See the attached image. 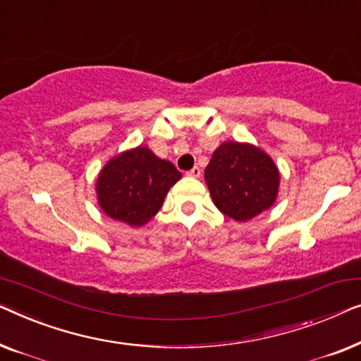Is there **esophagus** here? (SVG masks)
Masks as SVG:
<instances>
[{
    "label": "esophagus",
    "instance_id": "esophagus-1",
    "mask_svg": "<svg viewBox=\"0 0 361 361\" xmlns=\"http://www.w3.org/2000/svg\"><path fill=\"white\" fill-rule=\"evenodd\" d=\"M188 176H192V178H200L201 176V169L200 166H192V169L186 173Z\"/></svg>",
    "mask_w": 361,
    "mask_h": 361
}]
</instances>
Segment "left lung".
Wrapping results in <instances>:
<instances>
[{
  "instance_id": "8db88e82",
  "label": "left lung",
  "mask_w": 361,
  "mask_h": 361,
  "mask_svg": "<svg viewBox=\"0 0 361 361\" xmlns=\"http://www.w3.org/2000/svg\"><path fill=\"white\" fill-rule=\"evenodd\" d=\"M204 180L217 209L233 221L245 222L276 201L280 171L258 147L224 142L212 154Z\"/></svg>"
}]
</instances>
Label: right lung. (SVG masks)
Wrapping results in <instances>:
<instances>
[{"label": "right lung", "mask_w": 361, "mask_h": 361, "mask_svg": "<svg viewBox=\"0 0 361 361\" xmlns=\"http://www.w3.org/2000/svg\"><path fill=\"white\" fill-rule=\"evenodd\" d=\"M181 173L147 147H135L111 159L96 181L101 209L111 219L140 227L160 211L166 192Z\"/></svg>", "instance_id": "1"}]
</instances>
